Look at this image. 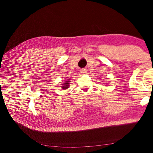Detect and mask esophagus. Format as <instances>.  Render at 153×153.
Returning <instances> with one entry per match:
<instances>
[{
    "label": "esophagus",
    "instance_id": "obj_1",
    "mask_svg": "<svg viewBox=\"0 0 153 153\" xmlns=\"http://www.w3.org/2000/svg\"><path fill=\"white\" fill-rule=\"evenodd\" d=\"M80 73H82V74H85V73H87V70L85 69H82L81 70H80Z\"/></svg>",
    "mask_w": 153,
    "mask_h": 153
}]
</instances>
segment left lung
Masks as SVG:
<instances>
[{
	"mask_svg": "<svg viewBox=\"0 0 153 153\" xmlns=\"http://www.w3.org/2000/svg\"><path fill=\"white\" fill-rule=\"evenodd\" d=\"M107 84H108V83H107Z\"/></svg>",
	"mask_w": 153,
	"mask_h": 153,
	"instance_id": "1",
	"label": "left lung"
}]
</instances>
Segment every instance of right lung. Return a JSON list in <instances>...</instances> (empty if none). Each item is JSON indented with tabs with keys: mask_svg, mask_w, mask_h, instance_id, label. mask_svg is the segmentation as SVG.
I'll use <instances>...</instances> for the list:
<instances>
[{
	"mask_svg": "<svg viewBox=\"0 0 153 153\" xmlns=\"http://www.w3.org/2000/svg\"><path fill=\"white\" fill-rule=\"evenodd\" d=\"M64 82H61V89L63 90H66V89H68L69 87V84H70V82H71V80L69 79V78H68L66 80H63Z\"/></svg>",
	"mask_w": 153,
	"mask_h": 153,
	"instance_id": "add662e5",
	"label": "right lung"
}]
</instances>
